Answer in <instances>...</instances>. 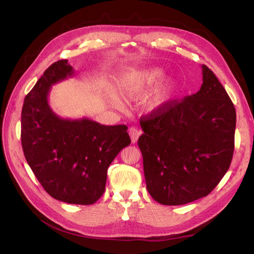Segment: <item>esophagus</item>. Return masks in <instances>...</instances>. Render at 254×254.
Returning <instances> with one entry per match:
<instances>
[{
    "label": "esophagus",
    "instance_id": "1",
    "mask_svg": "<svg viewBox=\"0 0 254 254\" xmlns=\"http://www.w3.org/2000/svg\"><path fill=\"white\" fill-rule=\"evenodd\" d=\"M128 134L130 136V140H131V143H135L137 142L138 138L140 137V135L142 134V131L140 129H138L137 127H130L129 130H128Z\"/></svg>",
    "mask_w": 254,
    "mask_h": 254
}]
</instances>
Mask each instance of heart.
<instances>
[{
    "label": "heart",
    "mask_w": 254,
    "mask_h": 254,
    "mask_svg": "<svg viewBox=\"0 0 254 254\" xmlns=\"http://www.w3.org/2000/svg\"><path fill=\"white\" fill-rule=\"evenodd\" d=\"M161 76H162V72L159 70H150V71L145 72L142 75V83L140 85H130V86H127V88H125L122 91L123 97L125 99H127V100H134V99L139 98L140 95H141V92L144 89V87L145 86H150L153 83H155L156 80ZM172 87H173L172 84L168 83L162 90L158 91L154 101L150 105L151 110L158 108L159 106H162L167 101V99L170 95V92L172 90ZM110 100L115 106H118V107L122 106V103L118 101V99L114 95H110Z\"/></svg>",
    "instance_id": "obj_1"
}]
</instances>
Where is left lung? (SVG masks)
<instances>
[{
    "label": "left lung",
    "mask_w": 254,
    "mask_h": 254,
    "mask_svg": "<svg viewBox=\"0 0 254 254\" xmlns=\"http://www.w3.org/2000/svg\"><path fill=\"white\" fill-rule=\"evenodd\" d=\"M194 95L170 101L140 120L138 140L146 188L159 204L177 206L208 195L228 172L236 110L208 66Z\"/></svg>",
    "instance_id": "1"
}]
</instances>
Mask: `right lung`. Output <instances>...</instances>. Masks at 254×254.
Returning a JSON list of instances; mask_svg holds the SVG:
<instances>
[{
	"label": "right lung",
	"instance_id": "1",
	"mask_svg": "<svg viewBox=\"0 0 254 254\" xmlns=\"http://www.w3.org/2000/svg\"><path fill=\"white\" fill-rule=\"evenodd\" d=\"M74 70L68 60L52 64L25 96L21 145L26 162L52 197L95 204L105 191L107 170L130 144L127 126H104L88 118L64 119L48 104L50 88Z\"/></svg>",
	"mask_w": 254,
	"mask_h": 254
}]
</instances>
